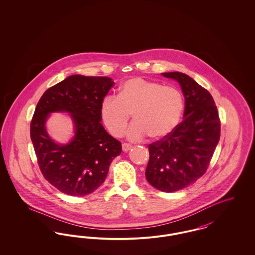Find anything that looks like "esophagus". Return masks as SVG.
<instances>
[{"label":"esophagus","mask_w":255,"mask_h":255,"mask_svg":"<svg viewBox=\"0 0 255 255\" xmlns=\"http://www.w3.org/2000/svg\"><path fill=\"white\" fill-rule=\"evenodd\" d=\"M131 148H132V145H131L130 143H123V144H122V150H123L124 152L129 151Z\"/></svg>","instance_id":"34e87169"}]
</instances>
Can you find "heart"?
Instances as JSON below:
<instances>
[{
  "label": "heart",
  "mask_w": 255,
  "mask_h": 255,
  "mask_svg": "<svg viewBox=\"0 0 255 255\" xmlns=\"http://www.w3.org/2000/svg\"><path fill=\"white\" fill-rule=\"evenodd\" d=\"M183 107V97L177 88L133 77L120 86L118 97L103 98L100 114L108 131L115 136L124 133L132 114L133 124L127 130L129 138H141L147 134L152 139H158L177 127Z\"/></svg>",
  "instance_id": "obj_1"
}]
</instances>
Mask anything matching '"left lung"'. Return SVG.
<instances>
[{"label":"left lung","mask_w":255,"mask_h":255,"mask_svg":"<svg viewBox=\"0 0 255 255\" xmlns=\"http://www.w3.org/2000/svg\"><path fill=\"white\" fill-rule=\"evenodd\" d=\"M176 80L185 100L183 121L166 136L148 146L146 180L163 192H175L201 178L221 133L218 111L209 92L185 73H161Z\"/></svg>","instance_id":"1"}]
</instances>
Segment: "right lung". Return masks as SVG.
<instances>
[{"label": "right lung", "instance_id": "1", "mask_svg": "<svg viewBox=\"0 0 255 255\" xmlns=\"http://www.w3.org/2000/svg\"><path fill=\"white\" fill-rule=\"evenodd\" d=\"M115 82L106 76L74 74L50 87L37 103L30 123V138L40 170L62 193L85 196L105 181L122 143L100 123V105ZM65 111L75 124L73 139L55 143L45 130L51 112Z\"/></svg>", "mask_w": 255, "mask_h": 255}]
</instances>
